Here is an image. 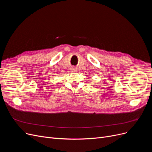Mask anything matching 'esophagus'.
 I'll use <instances>...</instances> for the list:
<instances>
[{
    "label": "esophagus",
    "mask_w": 152,
    "mask_h": 152,
    "mask_svg": "<svg viewBox=\"0 0 152 152\" xmlns=\"http://www.w3.org/2000/svg\"><path fill=\"white\" fill-rule=\"evenodd\" d=\"M72 69H73V71H76V68H72Z\"/></svg>",
    "instance_id": "34e87169"
}]
</instances>
